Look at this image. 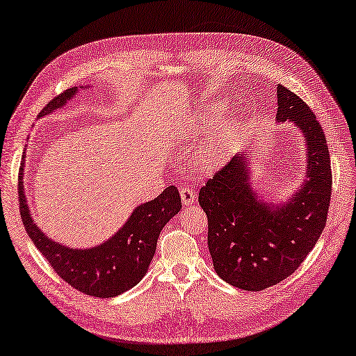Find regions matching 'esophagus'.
Wrapping results in <instances>:
<instances>
[{"label":"esophagus","instance_id":"esophagus-1","mask_svg":"<svg viewBox=\"0 0 356 356\" xmlns=\"http://www.w3.org/2000/svg\"><path fill=\"white\" fill-rule=\"evenodd\" d=\"M179 195H181V201H183L184 205H192L195 202V199H196L193 190L190 187H181Z\"/></svg>","mask_w":356,"mask_h":356}]
</instances>
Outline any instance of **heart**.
Returning a JSON list of instances; mask_svg holds the SVG:
<instances>
[{
  "mask_svg": "<svg viewBox=\"0 0 356 356\" xmlns=\"http://www.w3.org/2000/svg\"><path fill=\"white\" fill-rule=\"evenodd\" d=\"M223 118V106L222 104H214L208 107L201 116L196 119V122L187 131V138H199L201 136L210 134L214 128L219 125L220 119ZM238 134V120L236 118H229L219 127L218 131L204 146L202 161L204 166L208 169L218 168L227 161L228 155L236 143V137Z\"/></svg>",
  "mask_w": 356,
  "mask_h": 356,
  "instance_id": "b5f03b06",
  "label": "heart"
}]
</instances>
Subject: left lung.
Masks as SVG:
<instances>
[{
  "label": "left lung",
  "mask_w": 356,
  "mask_h": 356,
  "mask_svg": "<svg viewBox=\"0 0 356 356\" xmlns=\"http://www.w3.org/2000/svg\"><path fill=\"white\" fill-rule=\"evenodd\" d=\"M276 120H291L307 145V179L282 205L261 202L237 154L199 192L208 218V249L223 281L248 291L280 284L296 270L322 234L332 192L331 159L322 125L296 93L276 88Z\"/></svg>",
  "instance_id": "obj_1"
}]
</instances>
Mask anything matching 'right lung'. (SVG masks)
Instances as JSON below:
<instances>
[{
	"label": "right lung",
	"instance_id": "add662e5",
	"mask_svg": "<svg viewBox=\"0 0 356 356\" xmlns=\"http://www.w3.org/2000/svg\"><path fill=\"white\" fill-rule=\"evenodd\" d=\"M78 88L67 89L51 99L39 118L66 106ZM25 152L19 169V210L25 231L54 272L78 291L95 298H113L140 281L157 249L161 229L181 210V196L175 186L166 187L149 202L138 205L125 225L102 245L90 249H72L43 234L29 210L24 193Z\"/></svg>",
	"mask_w": 356,
	"mask_h": 356
}]
</instances>
